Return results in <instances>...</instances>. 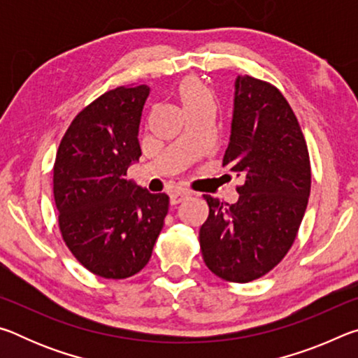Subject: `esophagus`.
I'll list each match as a JSON object with an SVG mask.
<instances>
[{
	"instance_id": "esophagus-1",
	"label": "esophagus",
	"mask_w": 358,
	"mask_h": 358,
	"mask_svg": "<svg viewBox=\"0 0 358 358\" xmlns=\"http://www.w3.org/2000/svg\"><path fill=\"white\" fill-rule=\"evenodd\" d=\"M191 197V192H186V191H177V192H172L171 194V203L172 205H177V203H181L183 201H186V199Z\"/></svg>"
}]
</instances>
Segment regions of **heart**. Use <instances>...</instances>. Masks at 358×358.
Listing matches in <instances>:
<instances>
[{
    "mask_svg": "<svg viewBox=\"0 0 358 358\" xmlns=\"http://www.w3.org/2000/svg\"><path fill=\"white\" fill-rule=\"evenodd\" d=\"M175 96L180 102L185 113L202 107H213V94L205 85L196 77H186L178 83Z\"/></svg>",
    "mask_w": 358,
    "mask_h": 358,
    "instance_id": "obj_1",
    "label": "heart"
}]
</instances>
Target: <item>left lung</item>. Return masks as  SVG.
Returning a JSON list of instances; mask_svg holds the SVG:
<instances>
[{
  "label": "left lung",
  "instance_id": "8db88e82",
  "mask_svg": "<svg viewBox=\"0 0 358 358\" xmlns=\"http://www.w3.org/2000/svg\"><path fill=\"white\" fill-rule=\"evenodd\" d=\"M222 166L241 178L238 201L224 203L203 196L210 215L199 232L202 257L222 280L250 282L287 254L311 189L305 137L273 85L250 76L235 78Z\"/></svg>",
  "mask_w": 358,
  "mask_h": 358
}]
</instances>
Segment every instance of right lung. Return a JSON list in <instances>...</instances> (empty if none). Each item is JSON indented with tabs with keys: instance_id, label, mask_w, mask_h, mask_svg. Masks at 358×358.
<instances>
[{
	"instance_id": "right-lung-1",
	"label": "right lung",
	"mask_w": 358,
	"mask_h": 358,
	"mask_svg": "<svg viewBox=\"0 0 358 358\" xmlns=\"http://www.w3.org/2000/svg\"><path fill=\"white\" fill-rule=\"evenodd\" d=\"M147 85L118 87L77 115L59 143L53 196L64 243L92 273L123 280L148 264L169 196L126 180L142 156L138 126Z\"/></svg>"
}]
</instances>
